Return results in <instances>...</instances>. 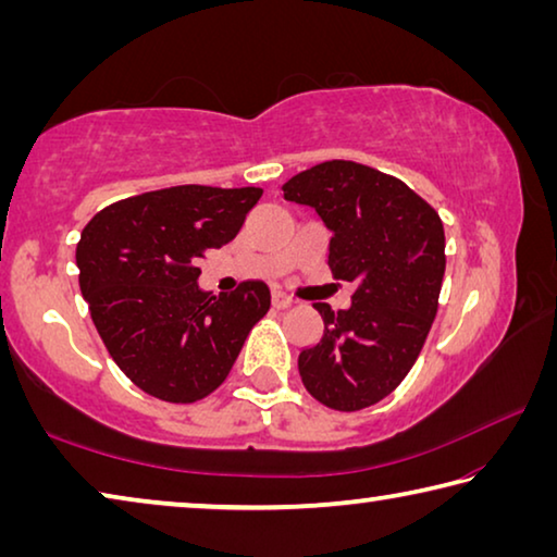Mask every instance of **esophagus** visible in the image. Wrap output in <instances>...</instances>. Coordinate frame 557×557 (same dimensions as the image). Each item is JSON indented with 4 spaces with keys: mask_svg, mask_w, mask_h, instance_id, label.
<instances>
[{
    "mask_svg": "<svg viewBox=\"0 0 557 557\" xmlns=\"http://www.w3.org/2000/svg\"><path fill=\"white\" fill-rule=\"evenodd\" d=\"M292 297H287L285 292H272V307L275 309H287V307H292Z\"/></svg>",
    "mask_w": 557,
    "mask_h": 557,
    "instance_id": "1",
    "label": "esophagus"
}]
</instances>
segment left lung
<instances>
[{
    "instance_id": "left-lung-1",
    "label": "left lung",
    "mask_w": 557,
    "mask_h": 557,
    "mask_svg": "<svg viewBox=\"0 0 557 557\" xmlns=\"http://www.w3.org/2000/svg\"><path fill=\"white\" fill-rule=\"evenodd\" d=\"M282 191L319 213L332 275L356 285L348 309L314 307L324 332L299 354L301 383L326 408L363 410L418 361L445 277V228L400 178L346 159L299 172Z\"/></svg>"
}]
</instances>
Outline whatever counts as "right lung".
<instances>
[{"label":"right lung","instance_id":"add662e5","mask_svg":"<svg viewBox=\"0 0 557 557\" xmlns=\"http://www.w3.org/2000/svg\"><path fill=\"white\" fill-rule=\"evenodd\" d=\"M262 188L172 186L92 215L75 248L102 344L127 379L166 403H196L231 373L270 309L265 282L231 295L199 287L201 258L238 235Z\"/></svg>","mask_w":557,"mask_h":557}]
</instances>
